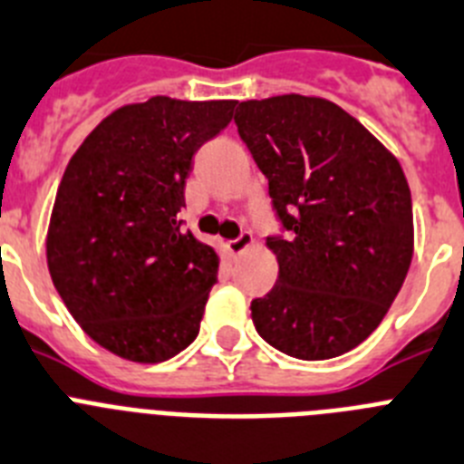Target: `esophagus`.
I'll list each match as a JSON object with an SVG mask.
<instances>
[{
  "label": "esophagus",
  "mask_w": 464,
  "mask_h": 464,
  "mask_svg": "<svg viewBox=\"0 0 464 464\" xmlns=\"http://www.w3.org/2000/svg\"><path fill=\"white\" fill-rule=\"evenodd\" d=\"M252 243H255L252 233L245 231V233H240L237 237H233V240H228V252H231V255H243L245 249H247Z\"/></svg>",
  "instance_id": "1"
}]
</instances>
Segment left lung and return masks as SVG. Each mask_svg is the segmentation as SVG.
<instances>
[{
	"label": "left lung",
	"mask_w": 464,
	"mask_h": 464,
	"mask_svg": "<svg viewBox=\"0 0 464 464\" xmlns=\"http://www.w3.org/2000/svg\"><path fill=\"white\" fill-rule=\"evenodd\" d=\"M233 121L287 231L266 240L280 273L249 305L256 332L296 360L348 353L381 324L413 256L400 160L322 98L247 100Z\"/></svg>",
	"instance_id": "1"
}]
</instances>
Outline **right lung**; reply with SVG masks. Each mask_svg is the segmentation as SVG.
<instances>
[{"label": "right lung", "instance_id": "add662e5", "mask_svg": "<svg viewBox=\"0 0 464 464\" xmlns=\"http://www.w3.org/2000/svg\"><path fill=\"white\" fill-rule=\"evenodd\" d=\"M233 107L165 95L128 104L67 163L48 271L83 332L123 360L165 362L198 336L219 256L177 215L193 156L231 123Z\"/></svg>", "mask_w": 464, "mask_h": 464}]
</instances>
